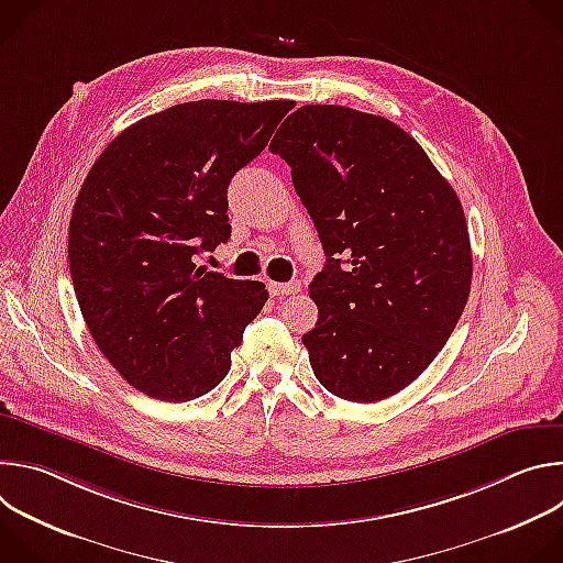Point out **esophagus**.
<instances>
[{
	"instance_id": "1",
	"label": "esophagus",
	"mask_w": 563,
	"mask_h": 563,
	"mask_svg": "<svg viewBox=\"0 0 563 563\" xmlns=\"http://www.w3.org/2000/svg\"><path fill=\"white\" fill-rule=\"evenodd\" d=\"M269 294L276 296V298H285L289 294H296L300 291V283L298 280H291V283H269Z\"/></svg>"
}]
</instances>
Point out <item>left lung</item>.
I'll return each instance as SVG.
<instances>
[{
    "label": "left lung",
    "instance_id": "obj_1",
    "mask_svg": "<svg viewBox=\"0 0 563 563\" xmlns=\"http://www.w3.org/2000/svg\"><path fill=\"white\" fill-rule=\"evenodd\" d=\"M269 151L291 167L328 256L302 336L313 376L354 404L383 400L437 358L467 302L461 200L410 133L356 109L300 107Z\"/></svg>",
    "mask_w": 563,
    "mask_h": 563
}]
</instances>
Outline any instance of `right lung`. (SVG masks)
Listing matches in <instances>:
<instances>
[{
	"mask_svg": "<svg viewBox=\"0 0 563 563\" xmlns=\"http://www.w3.org/2000/svg\"><path fill=\"white\" fill-rule=\"evenodd\" d=\"M291 100H198L142 118L96 159L68 224L85 323L120 376L151 398L211 391L269 294L196 267L227 243V187L267 146Z\"/></svg>",
	"mask_w": 563,
	"mask_h": 563,
	"instance_id": "obj_1",
	"label": "right lung"
}]
</instances>
